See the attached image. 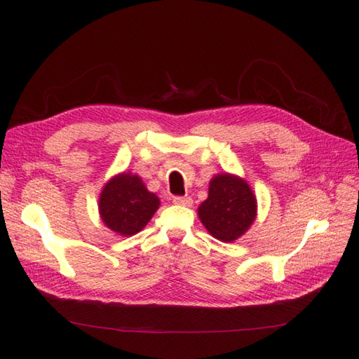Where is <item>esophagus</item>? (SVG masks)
<instances>
[{
	"instance_id": "esophagus-1",
	"label": "esophagus",
	"mask_w": 359,
	"mask_h": 359,
	"mask_svg": "<svg viewBox=\"0 0 359 359\" xmlns=\"http://www.w3.org/2000/svg\"><path fill=\"white\" fill-rule=\"evenodd\" d=\"M173 203L180 204V206H192V198L190 196H173Z\"/></svg>"
}]
</instances>
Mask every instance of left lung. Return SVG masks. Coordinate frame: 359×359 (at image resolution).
I'll return each mask as SVG.
<instances>
[{
	"instance_id": "8db88e82",
	"label": "left lung",
	"mask_w": 359,
	"mask_h": 359,
	"mask_svg": "<svg viewBox=\"0 0 359 359\" xmlns=\"http://www.w3.org/2000/svg\"><path fill=\"white\" fill-rule=\"evenodd\" d=\"M257 215V201L250 184L231 173L210 180L208 200L198 208V217L212 237L233 241L250 229Z\"/></svg>"
}]
</instances>
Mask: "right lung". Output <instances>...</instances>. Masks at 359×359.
I'll return each instance as SVG.
<instances>
[{"label":"right lung","instance_id":"add662e5","mask_svg":"<svg viewBox=\"0 0 359 359\" xmlns=\"http://www.w3.org/2000/svg\"><path fill=\"white\" fill-rule=\"evenodd\" d=\"M159 208V198L133 173H121L102 189L99 214L109 229L119 236H133L142 231Z\"/></svg>","mask_w":359,"mask_h":359}]
</instances>
